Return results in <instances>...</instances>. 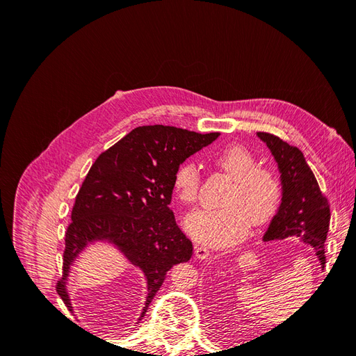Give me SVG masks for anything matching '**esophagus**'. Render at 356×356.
Instances as JSON below:
<instances>
[{
  "label": "esophagus",
  "mask_w": 356,
  "mask_h": 356,
  "mask_svg": "<svg viewBox=\"0 0 356 356\" xmlns=\"http://www.w3.org/2000/svg\"><path fill=\"white\" fill-rule=\"evenodd\" d=\"M195 254L199 258V260H207L209 257V250L207 246H202V245H195Z\"/></svg>",
  "instance_id": "34e87169"
}]
</instances>
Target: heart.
<instances>
[{"instance_id": "1", "label": "heart", "mask_w": 356, "mask_h": 356, "mask_svg": "<svg viewBox=\"0 0 356 356\" xmlns=\"http://www.w3.org/2000/svg\"><path fill=\"white\" fill-rule=\"evenodd\" d=\"M217 165L234 184L221 209H202L184 221L191 238L211 246H225L239 241L251 225L270 220L279 208L282 187L272 170L260 168L258 160L242 145H229L215 156ZM200 170L195 161L182 163L174 177L178 199L191 207L199 197Z\"/></svg>"}]
</instances>
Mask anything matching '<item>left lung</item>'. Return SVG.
<instances>
[{"label": "left lung", "mask_w": 356, "mask_h": 356, "mask_svg": "<svg viewBox=\"0 0 356 356\" xmlns=\"http://www.w3.org/2000/svg\"><path fill=\"white\" fill-rule=\"evenodd\" d=\"M270 149L281 174L282 199L263 236V242L297 239L314 248L321 267L325 266L324 245L330 229V204L321 193L314 172L297 147L272 134L257 132Z\"/></svg>", "instance_id": "obj_1"}]
</instances>
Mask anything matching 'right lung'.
<instances>
[{
	"instance_id": "obj_1",
	"label": "right lung",
	"mask_w": 356,
	"mask_h": 356,
	"mask_svg": "<svg viewBox=\"0 0 356 356\" xmlns=\"http://www.w3.org/2000/svg\"><path fill=\"white\" fill-rule=\"evenodd\" d=\"M218 132L197 134L174 126H139L92 165L72 208L65 234L63 276L58 294L72 309L68 281L74 263L90 245L108 243L143 272L147 296L141 321L168 270L191 258L193 243L169 204L175 172Z\"/></svg>"
}]
</instances>
